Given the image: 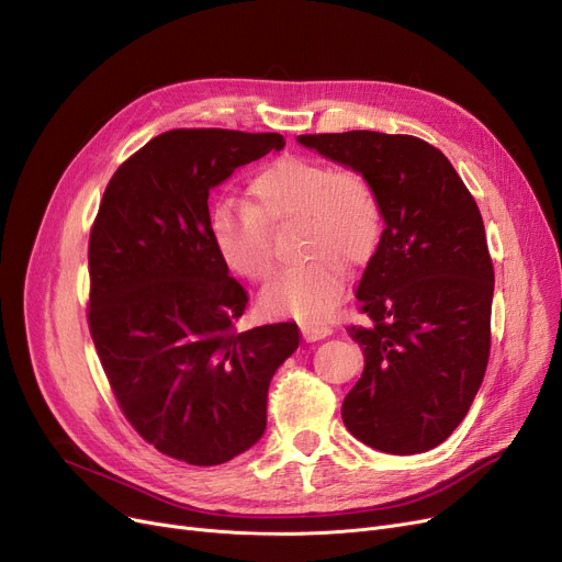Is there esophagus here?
I'll use <instances>...</instances> for the list:
<instances>
[{"mask_svg": "<svg viewBox=\"0 0 562 562\" xmlns=\"http://www.w3.org/2000/svg\"><path fill=\"white\" fill-rule=\"evenodd\" d=\"M301 330H303V337L307 341H316V339H326L330 335V328L326 326V323H318V321H305L301 323Z\"/></svg>", "mask_w": 562, "mask_h": 562, "instance_id": "esophagus-1", "label": "esophagus"}]
</instances>
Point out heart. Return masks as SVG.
Returning <instances> with one entry per match:
<instances>
[{"mask_svg": "<svg viewBox=\"0 0 562 562\" xmlns=\"http://www.w3.org/2000/svg\"><path fill=\"white\" fill-rule=\"evenodd\" d=\"M250 202H223L212 214V239L236 276L259 282L276 263L271 227L299 221L303 261L280 271L261 291L271 314L321 318L344 296L350 266L378 252L385 229L382 200L369 177L326 161L280 157L252 175Z\"/></svg>", "mask_w": 562, "mask_h": 562, "instance_id": "b5f03b06", "label": "heart"}]
</instances>
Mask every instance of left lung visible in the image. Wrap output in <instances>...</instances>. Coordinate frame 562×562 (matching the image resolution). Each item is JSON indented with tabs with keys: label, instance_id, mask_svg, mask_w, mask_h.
<instances>
[{
	"label": "left lung",
	"instance_id": "left-lung-1",
	"mask_svg": "<svg viewBox=\"0 0 562 562\" xmlns=\"http://www.w3.org/2000/svg\"><path fill=\"white\" fill-rule=\"evenodd\" d=\"M299 140L364 172L385 212L358 284L367 323L346 328L364 371L344 426L382 453L430 451L467 417L490 360L494 266L479 204L424 138L360 130Z\"/></svg>",
	"mask_w": 562,
	"mask_h": 562
}]
</instances>
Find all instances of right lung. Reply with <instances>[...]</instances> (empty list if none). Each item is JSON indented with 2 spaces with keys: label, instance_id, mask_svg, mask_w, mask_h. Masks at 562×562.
Returning <instances> with one entry per match:
<instances>
[{
  "label": "right lung",
  "instance_id": "obj_1",
  "mask_svg": "<svg viewBox=\"0 0 562 562\" xmlns=\"http://www.w3.org/2000/svg\"><path fill=\"white\" fill-rule=\"evenodd\" d=\"M284 147L280 134L170 130L109 180L88 241V330L117 407L159 453L212 467L266 428L296 323L239 330L248 291L212 239L210 191Z\"/></svg>",
  "mask_w": 562,
  "mask_h": 562
}]
</instances>
